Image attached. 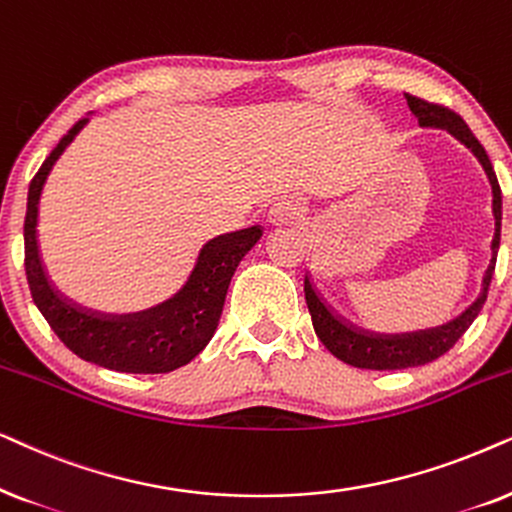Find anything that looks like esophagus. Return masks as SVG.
I'll list each match as a JSON object with an SVG mask.
<instances>
[{"mask_svg": "<svg viewBox=\"0 0 512 512\" xmlns=\"http://www.w3.org/2000/svg\"><path fill=\"white\" fill-rule=\"evenodd\" d=\"M304 220V210L295 206V203H278V206L271 208L269 222L274 227H288V224H297Z\"/></svg>", "mask_w": 512, "mask_h": 512, "instance_id": "esophagus-1", "label": "esophagus"}]
</instances>
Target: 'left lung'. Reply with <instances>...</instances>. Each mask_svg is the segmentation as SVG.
<instances>
[{"label":"left lung","instance_id":"left-lung-1","mask_svg":"<svg viewBox=\"0 0 512 512\" xmlns=\"http://www.w3.org/2000/svg\"><path fill=\"white\" fill-rule=\"evenodd\" d=\"M405 98L407 105L412 109V114L419 119L421 128H440V131H447L452 138L459 140L461 145H466L470 152H473L475 159L480 161V166L485 168L489 185H492V260H489L485 276H482L480 295L475 297V302L470 304L461 316H456L445 325L428 327V330L419 332H403V335H370V332L356 330V327L344 323L342 318H337L335 313L327 309L323 299L318 297V292L313 290L309 278H304L306 306H309L313 330H316L318 339L332 356L339 358L346 365L360 367V370H405V367H419L433 363L435 358H440L442 353L452 349V346L461 339L463 332L473 325L482 304H485L489 283H492L496 267V252H499L501 243V187L499 180H496V173L485 147L480 145L473 131L466 126V121H463L459 114H454L452 109L431 105V102L414 98V95L407 93Z\"/></svg>","mask_w":512,"mask_h":512}]
</instances>
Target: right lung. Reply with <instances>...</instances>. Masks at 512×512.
I'll use <instances>...</instances> for the list:
<instances>
[{
  "label": "right lung",
  "instance_id": "add662e5",
  "mask_svg": "<svg viewBox=\"0 0 512 512\" xmlns=\"http://www.w3.org/2000/svg\"><path fill=\"white\" fill-rule=\"evenodd\" d=\"M91 117L77 121L58 147L46 156L27 189L25 274L37 309L49 320L67 349L86 363L131 374H166L192 363L213 339L220 323L231 276L262 229L250 227L217 236L203 245L185 285L166 302L135 313H98L72 304L53 288L42 267L37 245L39 196L53 163L77 138Z\"/></svg>",
  "mask_w": 512,
  "mask_h": 512
}]
</instances>
